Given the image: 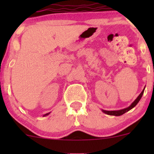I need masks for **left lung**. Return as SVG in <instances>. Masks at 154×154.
I'll list each match as a JSON object with an SVG mask.
<instances>
[{
    "label": "left lung",
    "instance_id": "8db88e82",
    "mask_svg": "<svg viewBox=\"0 0 154 154\" xmlns=\"http://www.w3.org/2000/svg\"><path fill=\"white\" fill-rule=\"evenodd\" d=\"M144 88L143 89V91L141 92V94L138 96L137 98L134 100V102H133V103H132L130 106L127 107V108L124 109L117 110V111H106V110H102V111H103L104 113H106V114H107V115H109V116H122V115L125 114V112H128L129 110H130L131 109H133V107L136 106L138 103H139V101L140 100V99L142 98V94H143V93H144Z\"/></svg>",
    "mask_w": 154,
    "mask_h": 154
}]
</instances>
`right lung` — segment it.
I'll return each instance as SVG.
<instances>
[{
  "label": "right lung",
  "instance_id": "1",
  "mask_svg": "<svg viewBox=\"0 0 154 154\" xmlns=\"http://www.w3.org/2000/svg\"><path fill=\"white\" fill-rule=\"evenodd\" d=\"M48 114H49V113H47V114H45V116H47V115H48Z\"/></svg>",
  "mask_w": 154,
  "mask_h": 154
}]
</instances>
